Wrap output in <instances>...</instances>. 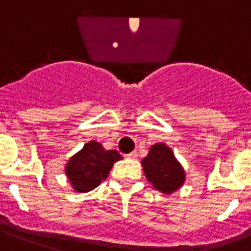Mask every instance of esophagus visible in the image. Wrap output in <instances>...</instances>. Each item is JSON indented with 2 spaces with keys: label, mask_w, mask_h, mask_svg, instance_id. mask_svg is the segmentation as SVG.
<instances>
[{
  "label": "esophagus",
  "mask_w": 251,
  "mask_h": 251,
  "mask_svg": "<svg viewBox=\"0 0 251 251\" xmlns=\"http://www.w3.org/2000/svg\"><path fill=\"white\" fill-rule=\"evenodd\" d=\"M136 156H138V154H136V152H131V153L126 154V158H130V160H135Z\"/></svg>",
  "instance_id": "34e87169"
}]
</instances>
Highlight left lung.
Instances as JSON below:
<instances>
[{
    "instance_id": "obj_1",
    "label": "left lung",
    "mask_w": 251,
    "mask_h": 251,
    "mask_svg": "<svg viewBox=\"0 0 251 251\" xmlns=\"http://www.w3.org/2000/svg\"><path fill=\"white\" fill-rule=\"evenodd\" d=\"M147 180L165 195L178 191L185 182V172L174 152L165 143H156L142 160Z\"/></svg>"
}]
</instances>
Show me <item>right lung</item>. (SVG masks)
Here are the masks:
<instances>
[{
  "label": "right lung",
  "mask_w": 251,
  "mask_h": 251,
  "mask_svg": "<svg viewBox=\"0 0 251 251\" xmlns=\"http://www.w3.org/2000/svg\"><path fill=\"white\" fill-rule=\"evenodd\" d=\"M121 158L117 151H107L99 142L90 140L67 161L64 172L76 192L86 193L107 179L113 164Z\"/></svg>",
  "instance_id": "right-lung-1"
}]
</instances>
